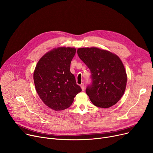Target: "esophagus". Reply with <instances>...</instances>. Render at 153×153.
Wrapping results in <instances>:
<instances>
[{
  "instance_id": "34e87169",
  "label": "esophagus",
  "mask_w": 153,
  "mask_h": 153,
  "mask_svg": "<svg viewBox=\"0 0 153 153\" xmlns=\"http://www.w3.org/2000/svg\"><path fill=\"white\" fill-rule=\"evenodd\" d=\"M80 87H81V88L82 90V91H84L85 90V85H84V83H82L80 85Z\"/></svg>"
}]
</instances>
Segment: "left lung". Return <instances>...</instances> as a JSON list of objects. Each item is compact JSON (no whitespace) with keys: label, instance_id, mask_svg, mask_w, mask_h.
I'll use <instances>...</instances> for the list:
<instances>
[{"label":"left lung","instance_id":"obj_1","mask_svg":"<svg viewBox=\"0 0 153 153\" xmlns=\"http://www.w3.org/2000/svg\"><path fill=\"white\" fill-rule=\"evenodd\" d=\"M77 53L91 73L92 84L86 90L90 101L100 108H109L116 104L124 94L127 80L120 58L96 47L78 48Z\"/></svg>","mask_w":153,"mask_h":153}]
</instances>
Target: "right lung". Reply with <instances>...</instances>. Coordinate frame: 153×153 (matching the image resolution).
Masks as SVG:
<instances>
[{"mask_svg":"<svg viewBox=\"0 0 153 153\" xmlns=\"http://www.w3.org/2000/svg\"><path fill=\"white\" fill-rule=\"evenodd\" d=\"M76 48L58 47L42 56L36 66L35 88L45 104L56 111L68 108L82 91L70 67Z\"/></svg>","mask_w":153,"mask_h":153,"instance_id":"right-lung-1","label":"right lung"}]
</instances>
